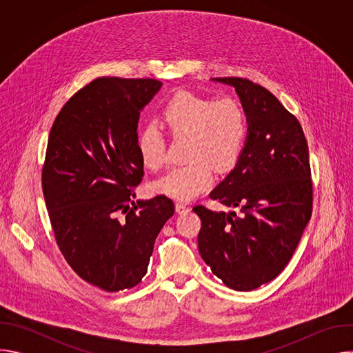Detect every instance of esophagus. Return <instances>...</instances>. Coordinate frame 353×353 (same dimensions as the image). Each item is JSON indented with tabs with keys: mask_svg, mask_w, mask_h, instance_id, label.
<instances>
[{
	"mask_svg": "<svg viewBox=\"0 0 353 353\" xmlns=\"http://www.w3.org/2000/svg\"><path fill=\"white\" fill-rule=\"evenodd\" d=\"M176 211L179 214H187L190 211V207L184 203H176Z\"/></svg>",
	"mask_w": 353,
	"mask_h": 353,
	"instance_id": "esophagus-1",
	"label": "esophagus"
}]
</instances>
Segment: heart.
Returning a JSON list of instances; mask_svg holds the SVG:
<instances>
[{
    "label": "heart",
    "instance_id": "b5f03b06",
    "mask_svg": "<svg viewBox=\"0 0 353 353\" xmlns=\"http://www.w3.org/2000/svg\"><path fill=\"white\" fill-rule=\"evenodd\" d=\"M162 123L174 139L187 138L185 165L170 169L154 188L177 199H191L207 190L218 173L232 170L239 162L247 138V117L233 99L211 100L190 92L177 93L162 112ZM142 163L158 170L168 162V145L154 125L138 137Z\"/></svg>",
    "mask_w": 353,
    "mask_h": 353
}]
</instances>
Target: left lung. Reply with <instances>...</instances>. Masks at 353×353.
Returning <instances> with one entry per match:
<instances>
[{"label": "left lung", "mask_w": 353, "mask_h": 353, "mask_svg": "<svg viewBox=\"0 0 353 353\" xmlns=\"http://www.w3.org/2000/svg\"><path fill=\"white\" fill-rule=\"evenodd\" d=\"M214 81L236 89L248 134L237 165L210 196L241 210L237 215L195 205L198 250L228 288L247 292L283 271L312 218L309 146L299 120L268 89L245 78Z\"/></svg>", "instance_id": "1"}]
</instances>
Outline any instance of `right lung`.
I'll return each mask as SVG.
<instances>
[{"label": "right lung", "instance_id": "obj_1", "mask_svg": "<svg viewBox=\"0 0 353 353\" xmlns=\"http://www.w3.org/2000/svg\"><path fill=\"white\" fill-rule=\"evenodd\" d=\"M161 86L97 78L63 106L48 135L41 187L57 245L78 276L110 293L141 282L174 214L166 195L134 203L143 177L139 112Z\"/></svg>", "mask_w": 353, "mask_h": 353}]
</instances>
